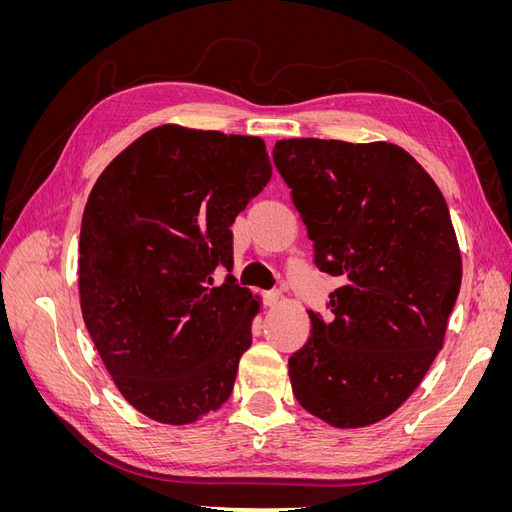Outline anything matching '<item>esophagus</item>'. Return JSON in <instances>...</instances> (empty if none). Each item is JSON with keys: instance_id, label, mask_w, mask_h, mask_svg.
Returning <instances> with one entry per match:
<instances>
[{"instance_id": "obj_1", "label": "esophagus", "mask_w": 512, "mask_h": 512, "mask_svg": "<svg viewBox=\"0 0 512 512\" xmlns=\"http://www.w3.org/2000/svg\"><path fill=\"white\" fill-rule=\"evenodd\" d=\"M262 299H265V305L273 307V305H277V303L282 301V292H277V290H269V292L262 294Z\"/></svg>"}]
</instances>
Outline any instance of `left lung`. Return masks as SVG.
Instances as JSON below:
<instances>
[{"label": "left lung", "instance_id": "obj_1", "mask_svg": "<svg viewBox=\"0 0 512 512\" xmlns=\"http://www.w3.org/2000/svg\"><path fill=\"white\" fill-rule=\"evenodd\" d=\"M314 265L342 280L331 316L288 359L299 404L339 429L393 414L442 350L461 286V254L438 185L391 143L277 141Z\"/></svg>", "mask_w": 512, "mask_h": 512}]
</instances>
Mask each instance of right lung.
I'll return each mask as SVG.
<instances>
[{
  "instance_id": "1",
  "label": "right lung",
  "mask_w": 512,
  "mask_h": 512,
  "mask_svg": "<svg viewBox=\"0 0 512 512\" xmlns=\"http://www.w3.org/2000/svg\"><path fill=\"white\" fill-rule=\"evenodd\" d=\"M271 179L258 136L160 126L104 168L79 239L85 327L138 412L188 425L222 408L258 301L226 275L232 222Z\"/></svg>"
}]
</instances>
